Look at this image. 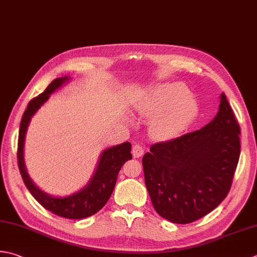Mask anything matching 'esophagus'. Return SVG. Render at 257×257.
Segmentation results:
<instances>
[{
	"instance_id": "esophagus-1",
	"label": "esophagus",
	"mask_w": 257,
	"mask_h": 257,
	"mask_svg": "<svg viewBox=\"0 0 257 257\" xmlns=\"http://www.w3.org/2000/svg\"><path fill=\"white\" fill-rule=\"evenodd\" d=\"M144 152H145V149H144L143 146L135 145L134 147H133V156H134V158L142 157V156L144 155Z\"/></svg>"
}]
</instances>
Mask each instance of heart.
I'll return each instance as SVG.
<instances>
[{
  "label": "heart",
  "mask_w": 257,
  "mask_h": 257,
  "mask_svg": "<svg viewBox=\"0 0 257 257\" xmlns=\"http://www.w3.org/2000/svg\"><path fill=\"white\" fill-rule=\"evenodd\" d=\"M143 114L155 115L153 132L162 139L184 133L198 113L197 100L182 83H163L150 89L142 107Z\"/></svg>",
  "instance_id": "1"
}]
</instances>
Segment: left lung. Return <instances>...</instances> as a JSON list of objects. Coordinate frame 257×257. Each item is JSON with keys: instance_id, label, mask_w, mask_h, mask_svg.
Returning a JSON list of instances; mask_svg holds the SVG:
<instances>
[{"instance_id": "1", "label": "left lung", "mask_w": 257, "mask_h": 257, "mask_svg": "<svg viewBox=\"0 0 257 257\" xmlns=\"http://www.w3.org/2000/svg\"><path fill=\"white\" fill-rule=\"evenodd\" d=\"M240 129L225 93L215 118L196 132L150 147L143 158L154 208L176 224L204 217L223 202L240 154Z\"/></svg>"}]
</instances>
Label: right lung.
Listing matches in <instances>:
<instances>
[{
	"label": "right lung",
	"mask_w": 257,
	"mask_h": 257,
	"mask_svg": "<svg viewBox=\"0 0 257 257\" xmlns=\"http://www.w3.org/2000/svg\"><path fill=\"white\" fill-rule=\"evenodd\" d=\"M70 77L57 78L48 85L44 91L37 98L29 102L28 108L23 113L20 123L19 143H18V164L22 179L33 197L41 204L45 209L53 214L69 219H80L89 217L98 213L111 196L119 170L127 160L132 159V144L125 142L113 147L105 149L100 155L99 162L90 182L84 187L72 195L64 197H55L40 189L30 178L24 164V139L25 134L35 112L42 107L50 98V94L68 82Z\"/></svg>",
	"instance_id": "1"
}]
</instances>
